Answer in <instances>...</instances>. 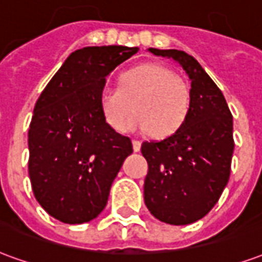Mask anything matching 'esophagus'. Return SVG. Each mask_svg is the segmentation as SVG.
<instances>
[{
  "label": "esophagus",
  "instance_id": "1",
  "mask_svg": "<svg viewBox=\"0 0 262 262\" xmlns=\"http://www.w3.org/2000/svg\"><path fill=\"white\" fill-rule=\"evenodd\" d=\"M140 147H142V143L139 140H133V150L135 151H140Z\"/></svg>",
  "mask_w": 262,
  "mask_h": 262
}]
</instances>
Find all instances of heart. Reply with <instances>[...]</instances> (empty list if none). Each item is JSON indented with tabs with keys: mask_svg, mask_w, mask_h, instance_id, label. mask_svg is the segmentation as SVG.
Segmentation results:
<instances>
[{
	"mask_svg": "<svg viewBox=\"0 0 262 262\" xmlns=\"http://www.w3.org/2000/svg\"><path fill=\"white\" fill-rule=\"evenodd\" d=\"M99 108L112 129L150 132L156 137L176 133L187 120L191 94L171 70L156 63H143L120 75L119 86L105 84L99 92Z\"/></svg>",
	"mask_w": 262,
	"mask_h": 262,
	"instance_id": "heart-1",
	"label": "heart"
}]
</instances>
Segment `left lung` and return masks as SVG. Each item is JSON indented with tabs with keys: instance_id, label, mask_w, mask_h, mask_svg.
Returning a JSON list of instances; mask_svg holds the SVG:
<instances>
[{
	"instance_id": "left-lung-1",
	"label": "left lung",
	"mask_w": 262,
	"mask_h": 262,
	"mask_svg": "<svg viewBox=\"0 0 262 262\" xmlns=\"http://www.w3.org/2000/svg\"><path fill=\"white\" fill-rule=\"evenodd\" d=\"M172 59L191 81V109L178 130L144 142V203L156 219L185 226L202 219L219 201L230 177L233 116L223 94L202 66L182 50L147 49Z\"/></svg>"
}]
</instances>
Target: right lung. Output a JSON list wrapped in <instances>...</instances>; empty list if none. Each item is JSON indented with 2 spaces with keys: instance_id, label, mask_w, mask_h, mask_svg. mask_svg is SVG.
<instances>
[{
  "instance_id": "add662e5",
  "label": "right lung",
  "mask_w": 262,
  "mask_h": 262,
  "mask_svg": "<svg viewBox=\"0 0 262 262\" xmlns=\"http://www.w3.org/2000/svg\"><path fill=\"white\" fill-rule=\"evenodd\" d=\"M137 52L115 45L75 50L35 105L28 133L32 189L40 206L63 223L95 219L133 153L130 139L103 119L99 92L106 77Z\"/></svg>"
}]
</instances>
